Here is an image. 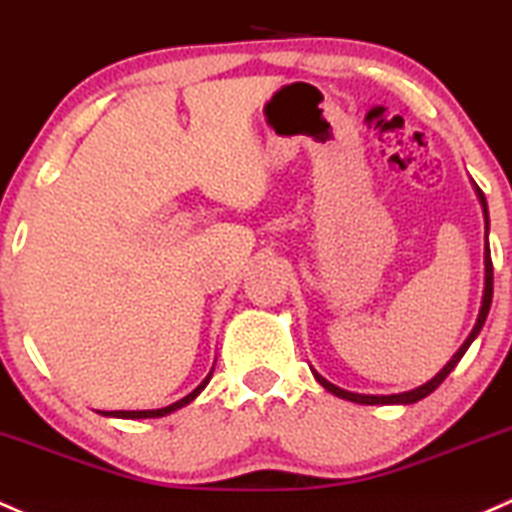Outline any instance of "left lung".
I'll return each mask as SVG.
<instances>
[{
  "label": "left lung",
  "mask_w": 512,
  "mask_h": 512,
  "mask_svg": "<svg viewBox=\"0 0 512 512\" xmlns=\"http://www.w3.org/2000/svg\"><path fill=\"white\" fill-rule=\"evenodd\" d=\"M476 193H478V201H481V206H483V218H486V255H483L486 257V287H483V301H481V311H478L476 326H473V331L464 341V346L451 355L449 363H446L444 368H441L439 373L429 380V383L414 387V390H410V392H400V395H358V392L341 390V387H336L333 383H328L326 378H321L319 373H314V378L319 380V383L324 385L328 392H333L336 397H343V400L358 402V405H412V402H419V400H424L427 395H432V392L437 390L441 383H444L446 375L456 368V363L464 358V353L469 351V346L476 341V336L481 333L483 324H486V316H488V311H491V301H493V262H491V247H488V206H486V196H483V191L478 186H476Z\"/></svg>",
  "instance_id": "left-lung-1"
}]
</instances>
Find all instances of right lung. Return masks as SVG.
<instances>
[{"mask_svg": "<svg viewBox=\"0 0 512 512\" xmlns=\"http://www.w3.org/2000/svg\"><path fill=\"white\" fill-rule=\"evenodd\" d=\"M211 375H213V370H211V373L206 375V380H203V383L198 385L196 390H193V392H188V395L184 397V400L174 402V405H169V407H161V410H132V412H125V410H115V412H100V414H105V417H120V419H147V417H164V414H171V412L181 410V407H186L188 402H193V400H196V397L201 395V390H203V387L208 385V380H211Z\"/></svg>", "mask_w": 512, "mask_h": 512, "instance_id": "add662e5", "label": "right lung"}]
</instances>
